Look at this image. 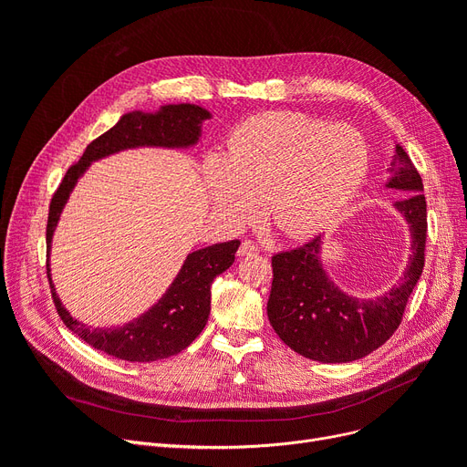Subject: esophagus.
<instances>
[{"label": "esophagus", "mask_w": 467, "mask_h": 467, "mask_svg": "<svg viewBox=\"0 0 467 467\" xmlns=\"http://www.w3.org/2000/svg\"><path fill=\"white\" fill-rule=\"evenodd\" d=\"M257 254H259V248L255 246L254 242H250V240H244V242H242V246L238 248V255H240V257L257 255Z\"/></svg>", "instance_id": "esophagus-1"}]
</instances>
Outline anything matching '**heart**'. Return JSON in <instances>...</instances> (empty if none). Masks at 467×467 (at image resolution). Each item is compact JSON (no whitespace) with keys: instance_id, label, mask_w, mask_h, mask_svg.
<instances>
[{"instance_id":"1","label":"heart","mask_w":467,"mask_h":467,"mask_svg":"<svg viewBox=\"0 0 467 467\" xmlns=\"http://www.w3.org/2000/svg\"><path fill=\"white\" fill-rule=\"evenodd\" d=\"M369 170V147L350 125L303 113H261L233 132L229 153L208 157L213 210L246 227L261 210L289 240L314 236L348 208Z\"/></svg>"}]
</instances>
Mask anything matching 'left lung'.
I'll list each match as a JSON object with an SVG mask.
<instances>
[{"mask_svg":"<svg viewBox=\"0 0 467 467\" xmlns=\"http://www.w3.org/2000/svg\"><path fill=\"white\" fill-rule=\"evenodd\" d=\"M386 171L384 187L405 194L391 208L405 219L410 234L405 271L388 291L363 299L340 289L322 259L326 234L273 257L268 322L291 350L308 359L348 363L382 347L400 327L407 301L420 280L428 231L422 178L398 141Z\"/></svg>","mask_w":467,"mask_h":467,"instance_id":"left-lung-1","label":"left lung"}]
</instances>
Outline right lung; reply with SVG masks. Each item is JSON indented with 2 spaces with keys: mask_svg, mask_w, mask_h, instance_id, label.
I'll use <instances>...</instances> for the list:
<instances>
[{
  "mask_svg": "<svg viewBox=\"0 0 467 467\" xmlns=\"http://www.w3.org/2000/svg\"><path fill=\"white\" fill-rule=\"evenodd\" d=\"M208 119H212V113L196 104H164L155 111L136 109L120 115L115 127L87 145L81 161L66 171L55 192L48 208L47 257H51L53 236L69 194L92 162L141 147L174 151L191 150L201 141L202 125ZM238 246L240 240H229L187 254L162 297L134 320L113 327H92L73 317L58 297L51 278V263H47V275L57 310L67 329L108 356L150 363L180 354L202 333L210 316V285L215 276L225 273L234 263Z\"/></svg>",
  "mask_w": 467,
  "mask_h": 467,
  "instance_id": "add662e5",
  "label": "right lung"
}]
</instances>
